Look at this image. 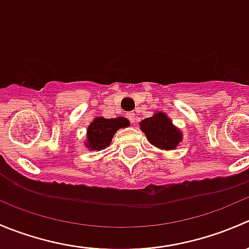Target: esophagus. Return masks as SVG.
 Masks as SVG:
<instances>
[{
  "instance_id": "obj_1",
  "label": "esophagus",
  "mask_w": 249,
  "mask_h": 249,
  "mask_svg": "<svg viewBox=\"0 0 249 249\" xmlns=\"http://www.w3.org/2000/svg\"><path fill=\"white\" fill-rule=\"evenodd\" d=\"M127 118H129L130 122H131L132 124H134L135 119H136V117H135V113H129V114H127Z\"/></svg>"
}]
</instances>
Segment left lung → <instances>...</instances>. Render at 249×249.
Segmentation results:
<instances>
[{
	"label": "left lung",
	"instance_id": "1",
	"mask_svg": "<svg viewBox=\"0 0 249 249\" xmlns=\"http://www.w3.org/2000/svg\"><path fill=\"white\" fill-rule=\"evenodd\" d=\"M142 132L150 144L161 150H173L179 145L183 134L164 112H155L140 123Z\"/></svg>",
	"mask_w": 249,
	"mask_h": 249
}]
</instances>
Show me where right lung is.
Here are the masks:
<instances>
[{"instance_id":"1","label":"right lung","mask_w":249,"mask_h":249,"mask_svg":"<svg viewBox=\"0 0 249 249\" xmlns=\"http://www.w3.org/2000/svg\"><path fill=\"white\" fill-rule=\"evenodd\" d=\"M130 126V122L124 117H117L106 119L104 117H96L87 130L85 147L89 150L105 149L110 144L115 132L122 127Z\"/></svg>"}]
</instances>
